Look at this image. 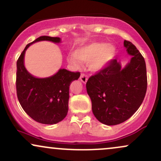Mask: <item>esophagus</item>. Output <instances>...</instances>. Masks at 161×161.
<instances>
[{"mask_svg":"<svg viewBox=\"0 0 161 161\" xmlns=\"http://www.w3.org/2000/svg\"><path fill=\"white\" fill-rule=\"evenodd\" d=\"M88 75L85 74V73H82V74H81V75H80V80L82 81L83 83H86L87 81H88Z\"/></svg>","mask_w":161,"mask_h":161,"instance_id":"34e87169","label":"esophagus"}]
</instances>
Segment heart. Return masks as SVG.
Returning <instances> with one entry per match:
<instances>
[{"label":"heart","instance_id":"1","mask_svg":"<svg viewBox=\"0 0 161 161\" xmlns=\"http://www.w3.org/2000/svg\"><path fill=\"white\" fill-rule=\"evenodd\" d=\"M116 49L111 45L103 42H92L83 45L69 53L68 61L74 66H78L79 61L88 62V66L93 71L104 69L115 57Z\"/></svg>","mask_w":161,"mask_h":161}]
</instances>
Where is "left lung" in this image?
Returning <instances> with one entry per match:
<instances>
[{
  "mask_svg": "<svg viewBox=\"0 0 161 161\" xmlns=\"http://www.w3.org/2000/svg\"><path fill=\"white\" fill-rule=\"evenodd\" d=\"M124 46L132 56L124 68L114 59L86 82L92 112L97 120L108 125L129 119L141 106L147 92L145 59L132 42L125 40Z\"/></svg>",
  "mask_w": 161,
  "mask_h": 161,
  "instance_id": "left-lung-1",
  "label": "left lung"
}]
</instances>
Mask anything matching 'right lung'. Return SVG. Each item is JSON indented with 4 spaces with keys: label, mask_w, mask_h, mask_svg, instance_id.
<instances>
[{
    "label": "right lung",
    "mask_w": 161,
    "mask_h": 161,
    "mask_svg": "<svg viewBox=\"0 0 161 161\" xmlns=\"http://www.w3.org/2000/svg\"><path fill=\"white\" fill-rule=\"evenodd\" d=\"M40 41L60 42L58 37L41 36L28 44L16 62V95L21 107L32 119L42 124H55L68 112L69 86L80 76L79 72L60 69L48 78H36L24 66V55L32 44Z\"/></svg>",
    "instance_id": "add662e5"
}]
</instances>
